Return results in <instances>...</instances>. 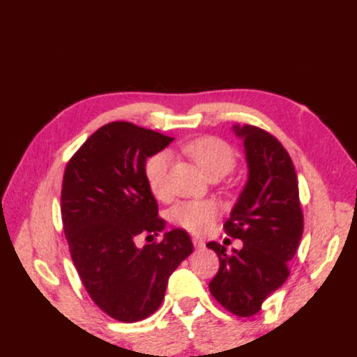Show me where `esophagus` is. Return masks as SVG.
Returning <instances> with one entry per match:
<instances>
[{"mask_svg": "<svg viewBox=\"0 0 357 357\" xmlns=\"http://www.w3.org/2000/svg\"><path fill=\"white\" fill-rule=\"evenodd\" d=\"M192 243H193V246L197 248V249H202V248L206 246V243L202 241L201 238H198V236H193V238H192Z\"/></svg>", "mask_w": 357, "mask_h": 357, "instance_id": "esophagus-1", "label": "esophagus"}]
</instances>
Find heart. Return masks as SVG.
Here are the masks:
<instances>
[{
    "label": "heart",
    "instance_id": "1",
    "mask_svg": "<svg viewBox=\"0 0 357 357\" xmlns=\"http://www.w3.org/2000/svg\"><path fill=\"white\" fill-rule=\"evenodd\" d=\"M207 178H222L235 169L236 155L232 146L216 137H202L184 146ZM172 169V155L167 151L156 153L145 164V179L156 198H165L169 193V174ZM220 215V208L212 201H185L174 206L170 218L192 234L207 232Z\"/></svg>",
    "mask_w": 357,
    "mask_h": 357
}]
</instances>
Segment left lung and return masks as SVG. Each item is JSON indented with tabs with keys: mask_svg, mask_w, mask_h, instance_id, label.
Masks as SVG:
<instances>
[{
	"mask_svg": "<svg viewBox=\"0 0 357 357\" xmlns=\"http://www.w3.org/2000/svg\"><path fill=\"white\" fill-rule=\"evenodd\" d=\"M234 131L243 139L249 174L225 230L243 248L229 254L221 244L207 243L220 258L208 289L227 311L250 317L288 278V261L303 234V213L296 169L284 146L254 125H234Z\"/></svg>",
	"mask_w": 357,
	"mask_h": 357,
	"instance_id": "left-lung-1",
	"label": "left lung"
}]
</instances>
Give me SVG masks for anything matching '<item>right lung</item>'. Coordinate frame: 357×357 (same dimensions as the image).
Instances as JSON below:
<instances>
[{
    "mask_svg": "<svg viewBox=\"0 0 357 357\" xmlns=\"http://www.w3.org/2000/svg\"><path fill=\"white\" fill-rule=\"evenodd\" d=\"M173 141L130 122H111L69 159L61 187V220L73 263L89 297L119 322L146 319L164 300L169 277L193 252L184 229L164 234L145 179L146 158Z\"/></svg>",
    "mask_w": 357,
    "mask_h": 357,
    "instance_id": "obj_1",
    "label": "right lung"
}]
</instances>
